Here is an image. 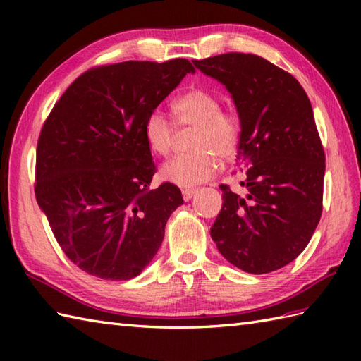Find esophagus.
I'll use <instances>...</instances> for the list:
<instances>
[{
	"label": "esophagus",
	"instance_id": "1",
	"mask_svg": "<svg viewBox=\"0 0 361 361\" xmlns=\"http://www.w3.org/2000/svg\"><path fill=\"white\" fill-rule=\"evenodd\" d=\"M197 190L195 189H183L181 194H183V198H185V202H189L190 198H192L195 195Z\"/></svg>",
	"mask_w": 361,
	"mask_h": 361
}]
</instances>
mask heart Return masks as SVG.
Here are the masks:
<instances>
[{"label":"heart","instance_id":"obj_1","mask_svg":"<svg viewBox=\"0 0 361 361\" xmlns=\"http://www.w3.org/2000/svg\"><path fill=\"white\" fill-rule=\"evenodd\" d=\"M176 124L195 128L189 140L192 152L169 161L161 167V176L176 186L190 188L209 180L216 173L219 161H229L239 150L242 137L240 114L231 106H220L216 93L192 88L173 101ZM144 137L149 149L167 157L176 141V126L161 110H153L144 122Z\"/></svg>","mask_w":361,"mask_h":361}]
</instances>
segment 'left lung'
Returning <instances> with one entry per match:
<instances>
[{
    "instance_id": "8db88e82",
    "label": "left lung",
    "mask_w": 361,
    "mask_h": 361,
    "mask_svg": "<svg viewBox=\"0 0 361 361\" xmlns=\"http://www.w3.org/2000/svg\"><path fill=\"white\" fill-rule=\"evenodd\" d=\"M194 65L224 83L242 119L237 167L245 194L220 185L212 240L243 271L279 270L307 247L323 212L326 155L312 104L293 75L255 54Z\"/></svg>"
}]
</instances>
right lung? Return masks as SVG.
<instances>
[{
  "mask_svg": "<svg viewBox=\"0 0 361 361\" xmlns=\"http://www.w3.org/2000/svg\"><path fill=\"white\" fill-rule=\"evenodd\" d=\"M194 71L186 59L91 68L46 118L35 198L60 248L85 273L132 279L159 250L183 197L172 183L150 188L157 167L144 122Z\"/></svg>",
  "mask_w": 361,
  "mask_h": 361,
  "instance_id": "1",
  "label": "right lung"
}]
</instances>
